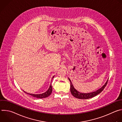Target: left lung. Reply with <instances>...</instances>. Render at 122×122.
Segmentation results:
<instances>
[{"label":"left lung","instance_id":"8db88e82","mask_svg":"<svg viewBox=\"0 0 122 122\" xmlns=\"http://www.w3.org/2000/svg\"><path fill=\"white\" fill-rule=\"evenodd\" d=\"M68 80L71 82V93L72 95V96L77 98L83 99H86L92 98V97L96 96L99 93H100L103 90V89L105 88V87L107 84L108 81V80L106 82V83L104 84V85H103L100 89H98L95 92H91V93H80L79 91H78L77 90H76V89L74 87L73 84L72 83V82L71 81V80L69 79V78H68Z\"/></svg>","mask_w":122,"mask_h":122}]
</instances>
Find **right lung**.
Here are the masks:
<instances>
[{"instance_id": "1", "label": "right lung", "mask_w": 122, "mask_h": 122, "mask_svg": "<svg viewBox=\"0 0 122 122\" xmlns=\"http://www.w3.org/2000/svg\"><path fill=\"white\" fill-rule=\"evenodd\" d=\"M55 76H54L53 77V78H52V79H53V78H54ZM52 86H51V84H50V85L49 86V89H48L47 91H46L45 92L43 93H42V94H30V93H28L25 91H24L23 90V91L26 93V94H27L34 97H36L37 98H45V97H48V96H49L51 92H52Z\"/></svg>"}]
</instances>
